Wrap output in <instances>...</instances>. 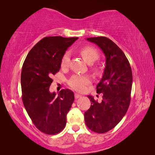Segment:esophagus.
<instances>
[{
  "instance_id": "1",
  "label": "esophagus",
  "mask_w": 155,
  "mask_h": 155,
  "mask_svg": "<svg viewBox=\"0 0 155 155\" xmlns=\"http://www.w3.org/2000/svg\"><path fill=\"white\" fill-rule=\"evenodd\" d=\"M82 97V95H80L79 94H77V93H75V99H78V98H80V97Z\"/></svg>"
}]
</instances>
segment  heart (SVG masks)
<instances>
[{"instance_id":"obj_1","label":"heart","mask_w":155,"mask_h":155,"mask_svg":"<svg viewBox=\"0 0 155 155\" xmlns=\"http://www.w3.org/2000/svg\"><path fill=\"white\" fill-rule=\"evenodd\" d=\"M80 53L83 57L84 60L89 63H92L97 61L99 58V54L98 51L92 46H84L80 49ZM70 63V55L68 52L65 53L61 59V68H65L68 66ZM95 72H98L97 68H94ZM91 79L87 75H74L70 78L68 80V84L73 90L83 92L85 90L86 87L90 83Z\"/></svg>"}]
</instances>
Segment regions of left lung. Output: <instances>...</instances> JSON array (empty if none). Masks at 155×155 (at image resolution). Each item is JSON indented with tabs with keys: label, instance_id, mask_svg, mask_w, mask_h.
I'll list each match as a JSON object with an SVG mask.
<instances>
[{
	"label": "left lung",
	"instance_id": "1",
	"mask_svg": "<svg viewBox=\"0 0 155 155\" xmlns=\"http://www.w3.org/2000/svg\"><path fill=\"white\" fill-rule=\"evenodd\" d=\"M106 56L103 77L97 86V92L102 93L99 103L92 96L90 108L84 112V120L91 130L104 133L113 129L128 111L130 102L133 74L128 58L123 51L109 38L91 37Z\"/></svg>",
	"mask_w": 155,
	"mask_h": 155
}]
</instances>
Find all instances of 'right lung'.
Returning <instances> with one entry per match:
<instances>
[{"mask_svg": "<svg viewBox=\"0 0 155 155\" xmlns=\"http://www.w3.org/2000/svg\"><path fill=\"white\" fill-rule=\"evenodd\" d=\"M78 39L44 37L30 50L21 73L22 102L34 125L42 133L56 135L66 125V116L74 99L68 89L58 95L49 92L52 76L61 68V59L67 48Z\"/></svg>", "mask_w": 155, "mask_h": 155, "instance_id": "add662e5", "label": "right lung"}]
</instances>
